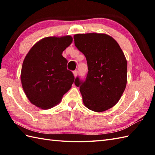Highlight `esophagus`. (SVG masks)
I'll return each instance as SVG.
<instances>
[{
    "mask_svg": "<svg viewBox=\"0 0 155 155\" xmlns=\"http://www.w3.org/2000/svg\"><path fill=\"white\" fill-rule=\"evenodd\" d=\"M73 74H74V77H77V76L78 74V72L77 71H73Z\"/></svg>",
    "mask_w": 155,
    "mask_h": 155,
    "instance_id": "1",
    "label": "esophagus"
}]
</instances>
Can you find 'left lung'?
<instances>
[{
  "mask_svg": "<svg viewBox=\"0 0 155 155\" xmlns=\"http://www.w3.org/2000/svg\"><path fill=\"white\" fill-rule=\"evenodd\" d=\"M74 45L87 61L84 82L77 77L84 106L94 112L113 107L124 93L127 82V61L117 42L103 33L77 34Z\"/></svg>",
  "mask_w": 155,
  "mask_h": 155,
  "instance_id": "left-lung-1",
  "label": "left lung"
}]
</instances>
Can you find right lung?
Here are the masks:
<instances>
[{"label": "right lung", "instance_id": "right-lung-1", "mask_svg": "<svg viewBox=\"0 0 155 155\" xmlns=\"http://www.w3.org/2000/svg\"><path fill=\"white\" fill-rule=\"evenodd\" d=\"M72 42L71 36L48 37L37 42L23 61L21 80L26 96L42 109H48L60 103L74 81L67 70V60L62 52Z\"/></svg>", "mask_w": 155, "mask_h": 155}]
</instances>
